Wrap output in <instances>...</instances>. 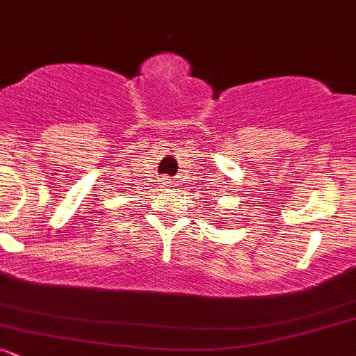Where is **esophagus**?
<instances>
[{"label": "esophagus", "mask_w": 356, "mask_h": 356, "mask_svg": "<svg viewBox=\"0 0 356 356\" xmlns=\"http://www.w3.org/2000/svg\"><path fill=\"white\" fill-rule=\"evenodd\" d=\"M162 184H164V186L165 187H172V182H170V179H167V177H164V179H162Z\"/></svg>", "instance_id": "obj_1"}]
</instances>
